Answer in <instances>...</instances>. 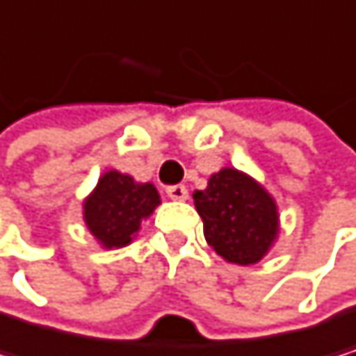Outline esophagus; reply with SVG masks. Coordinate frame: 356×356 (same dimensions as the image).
<instances>
[{
  "mask_svg": "<svg viewBox=\"0 0 356 356\" xmlns=\"http://www.w3.org/2000/svg\"><path fill=\"white\" fill-rule=\"evenodd\" d=\"M166 194L172 200H186L188 198V188L186 186H168L166 188Z\"/></svg>",
  "mask_w": 356,
  "mask_h": 356,
  "instance_id": "obj_1",
  "label": "esophagus"
}]
</instances>
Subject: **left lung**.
Here are the masks:
<instances>
[{
	"label": "left lung",
	"mask_w": 356,
	"mask_h": 356,
	"mask_svg": "<svg viewBox=\"0 0 356 356\" xmlns=\"http://www.w3.org/2000/svg\"><path fill=\"white\" fill-rule=\"evenodd\" d=\"M204 239L230 265H256L271 252L280 235L277 202L252 175L224 166L204 190L194 192Z\"/></svg>",
	"instance_id": "8db88e82"
}]
</instances>
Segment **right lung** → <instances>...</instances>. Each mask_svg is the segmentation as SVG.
<instances>
[{"instance_id":"add662e5","label":"right lung","mask_w":356,"mask_h":356,"mask_svg":"<svg viewBox=\"0 0 356 356\" xmlns=\"http://www.w3.org/2000/svg\"><path fill=\"white\" fill-rule=\"evenodd\" d=\"M160 194L154 184L111 168L100 175L95 188L83 200V222L91 237L104 250L130 245L140 224L156 211Z\"/></svg>"}]
</instances>
